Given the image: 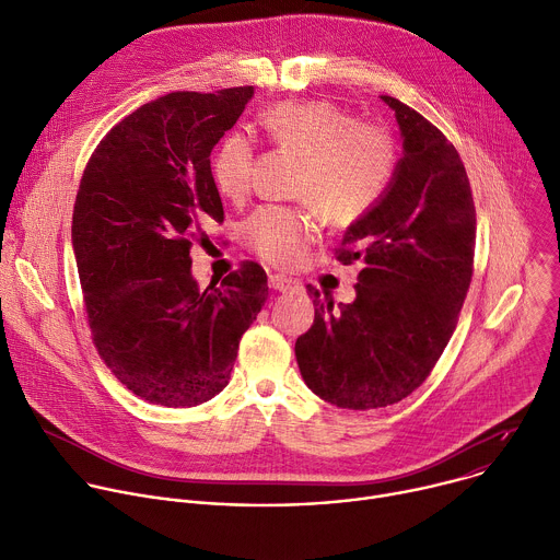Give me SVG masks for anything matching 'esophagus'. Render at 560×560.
Returning <instances> with one entry per match:
<instances>
[{
    "label": "esophagus",
    "mask_w": 560,
    "mask_h": 560,
    "mask_svg": "<svg viewBox=\"0 0 560 560\" xmlns=\"http://www.w3.org/2000/svg\"><path fill=\"white\" fill-rule=\"evenodd\" d=\"M269 287L276 289V291L287 293V291H298V289H300V282L293 280V278H287V276H282V273H271V276H269Z\"/></svg>",
    "instance_id": "esophagus-1"
}]
</instances>
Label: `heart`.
<instances>
[{"label":"heart","instance_id":"obj_1","mask_svg":"<svg viewBox=\"0 0 560 560\" xmlns=\"http://www.w3.org/2000/svg\"><path fill=\"white\" fill-rule=\"evenodd\" d=\"M262 129L278 147L300 158L293 196L298 205H265L246 218L242 237L276 267L295 265L318 237L320 213L334 226H351L385 198L398 168V147L378 124L355 121L329 102H282ZM256 149L244 133L226 136L211 160L218 191L242 202L252 191Z\"/></svg>","mask_w":560,"mask_h":560}]
</instances>
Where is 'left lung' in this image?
I'll use <instances>...</instances> for the list:
<instances>
[{
    "instance_id": "8db88e82",
    "label": "left lung",
    "mask_w": 560,
    "mask_h": 560,
    "mask_svg": "<svg viewBox=\"0 0 560 560\" xmlns=\"http://www.w3.org/2000/svg\"><path fill=\"white\" fill-rule=\"evenodd\" d=\"M402 158L378 207L351 224L336 260H360L355 300L316 287V318L295 340L300 374L342 409H378L416 392L445 351L474 273L476 209L465 164L429 119L396 97Z\"/></svg>"
}]
</instances>
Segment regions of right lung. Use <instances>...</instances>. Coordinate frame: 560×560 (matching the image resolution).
<instances>
[{"mask_svg": "<svg viewBox=\"0 0 560 560\" xmlns=\"http://www.w3.org/2000/svg\"><path fill=\"white\" fill-rule=\"evenodd\" d=\"M252 97L254 86L158 97L115 124L80 182L71 237L93 345L153 405L220 394L269 295L256 262L205 291L191 276L194 242L224 222L211 151Z\"/></svg>", "mask_w": 560, "mask_h": 560, "instance_id": "right-lung-1", "label": "right lung"}]
</instances>
